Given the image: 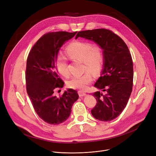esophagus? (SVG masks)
<instances>
[{
  "mask_svg": "<svg viewBox=\"0 0 156 156\" xmlns=\"http://www.w3.org/2000/svg\"><path fill=\"white\" fill-rule=\"evenodd\" d=\"M78 94H79L80 97H83V96H86V93H84V92H83V91H78Z\"/></svg>",
  "mask_w": 156,
  "mask_h": 156,
  "instance_id": "1",
  "label": "esophagus"
}]
</instances>
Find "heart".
<instances>
[{
	"instance_id": "heart-1",
	"label": "heart",
	"mask_w": 156,
	"mask_h": 156,
	"mask_svg": "<svg viewBox=\"0 0 156 156\" xmlns=\"http://www.w3.org/2000/svg\"><path fill=\"white\" fill-rule=\"evenodd\" d=\"M65 52L73 60L83 62L84 71H89L94 75L99 73L103 67L104 55L102 49L94 46L90 42L76 41L70 43L66 48ZM57 72L63 76H68L69 71L66 57L58 54L55 60ZM92 81V76L89 72L78 76H73L67 82V86L75 90H85Z\"/></svg>"
}]
</instances>
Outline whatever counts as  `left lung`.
<instances>
[{"label":"left lung","instance_id":"1","mask_svg":"<svg viewBox=\"0 0 156 156\" xmlns=\"http://www.w3.org/2000/svg\"><path fill=\"white\" fill-rule=\"evenodd\" d=\"M78 37L91 40L103 49L104 68L94 86L102 91L95 92L97 103L91 110L93 116L103 122L116 119L126 107L133 88V65L131 54L123 39L104 28L79 31Z\"/></svg>","mask_w":156,"mask_h":156}]
</instances>
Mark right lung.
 <instances>
[{"instance_id": "right-lung-1", "label": "right lung", "mask_w": 156, "mask_h": 156, "mask_svg": "<svg viewBox=\"0 0 156 156\" xmlns=\"http://www.w3.org/2000/svg\"><path fill=\"white\" fill-rule=\"evenodd\" d=\"M76 32H49L41 37L30 51L27 61V93L37 115L51 125H58L67 119L74 102L78 99L76 90L69 89L62 96L54 95L64 82L58 74L55 60L64 42Z\"/></svg>"}]
</instances>
